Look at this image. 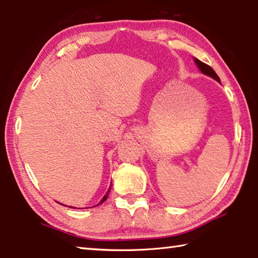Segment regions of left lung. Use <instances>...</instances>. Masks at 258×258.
Listing matches in <instances>:
<instances>
[{
	"label": "left lung",
	"instance_id": "1",
	"mask_svg": "<svg viewBox=\"0 0 258 258\" xmlns=\"http://www.w3.org/2000/svg\"><path fill=\"white\" fill-rule=\"evenodd\" d=\"M195 62L197 63L198 68L200 69V71H202L203 74H205V75L211 76L212 78H214V80H216L218 83H220V77L217 76V74H216L215 72H214V69H213L211 66H208V64L204 63L203 61H200V60L196 59V58H195Z\"/></svg>",
	"mask_w": 258,
	"mask_h": 258
}]
</instances>
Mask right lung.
<instances>
[{
	"mask_svg": "<svg viewBox=\"0 0 258 258\" xmlns=\"http://www.w3.org/2000/svg\"><path fill=\"white\" fill-rule=\"evenodd\" d=\"M109 192H110V187H109V190H108V191L106 192V195H104V196H103V198L101 199V202H100V203H99L98 205H101V204H102V203L104 202V200H106V199L108 198V195H109Z\"/></svg>",
	"mask_w": 258,
	"mask_h": 258,
	"instance_id": "obj_1",
	"label": "right lung"
}]
</instances>
